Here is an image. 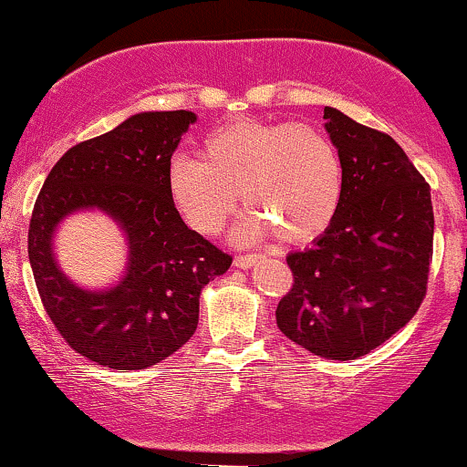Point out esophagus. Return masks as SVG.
Listing matches in <instances>:
<instances>
[{"label":"esophagus","mask_w":467,"mask_h":467,"mask_svg":"<svg viewBox=\"0 0 467 467\" xmlns=\"http://www.w3.org/2000/svg\"><path fill=\"white\" fill-rule=\"evenodd\" d=\"M257 260H262V255H257V253H251V255H238L234 260V264L238 268H251Z\"/></svg>","instance_id":"34e87169"}]
</instances>
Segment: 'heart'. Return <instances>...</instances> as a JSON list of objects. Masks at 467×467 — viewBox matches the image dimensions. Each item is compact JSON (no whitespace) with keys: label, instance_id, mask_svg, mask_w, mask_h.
<instances>
[{"label":"heart","instance_id":"b5f03b06","mask_svg":"<svg viewBox=\"0 0 467 467\" xmlns=\"http://www.w3.org/2000/svg\"><path fill=\"white\" fill-rule=\"evenodd\" d=\"M166 190L201 235L221 234L243 197L249 210L234 234L238 243H260L275 229L287 243H307L337 214L344 169L331 138L314 125L243 119L201 138L199 158L175 155Z\"/></svg>","mask_w":467,"mask_h":467}]
</instances>
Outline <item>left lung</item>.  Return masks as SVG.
I'll use <instances>...</instances> for the list:
<instances>
[{
	"label": "left lung",
	"instance_id": "obj_1",
	"mask_svg": "<svg viewBox=\"0 0 467 467\" xmlns=\"http://www.w3.org/2000/svg\"><path fill=\"white\" fill-rule=\"evenodd\" d=\"M325 120L342 160V203L312 246L287 255L295 285L277 305V327L309 353L348 361L418 312L435 221L429 183L392 136L329 106Z\"/></svg>",
	"mask_w": 467,
	"mask_h": 467
}]
</instances>
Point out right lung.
<instances>
[{
	"mask_svg": "<svg viewBox=\"0 0 467 467\" xmlns=\"http://www.w3.org/2000/svg\"><path fill=\"white\" fill-rule=\"evenodd\" d=\"M190 110L138 112L57 160L34 203L27 255L40 301L68 347L112 370H142L180 350L197 331L201 287L232 257L182 221L166 169ZM99 211L129 246L124 275L84 288L55 260V234L75 213Z\"/></svg>",
	"mask_w": 467,
	"mask_h": 467,
	"instance_id": "right-lung-1",
	"label": "right lung"
}]
</instances>
